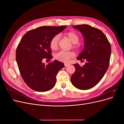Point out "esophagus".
<instances>
[{
  "label": "esophagus",
  "instance_id": "1",
  "mask_svg": "<svg viewBox=\"0 0 124 124\" xmlns=\"http://www.w3.org/2000/svg\"><path fill=\"white\" fill-rule=\"evenodd\" d=\"M64 65H65V67H67V66H68L70 64H69V63H65Z\"/></svg>",
  "mask_w": 124,
  "mask_h": 124
}]
</instances>
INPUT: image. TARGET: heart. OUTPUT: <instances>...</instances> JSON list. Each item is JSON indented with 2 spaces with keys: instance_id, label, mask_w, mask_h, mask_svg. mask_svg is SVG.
Masks as SVG:
<instances>
[{
  "instance_id": "obj_1",
  "label": "heart",
  "mask_w": 124,
  "mask_h": 124,
  "mask_svg": "<svg viewBox=\"0 0 124 124\" xmlns=\"http://www.w3.org/2000/svg\"><path fill=\"white\" fill-rule=\"evenodd\" d=\"M66 36L68 37V38L72 43L74 47H77V43L80 40V37L76 32L74 31H69L66 33ZM59 39V35H57L54 36L50 41V46L52 50H55L57 49L58 47V40ZM74 56V53L71 52H66L64 51H62L59 52L55 56L56 59L59 61L67 62L69 60L73 57Z\"/></svg>"
}]
</instances>
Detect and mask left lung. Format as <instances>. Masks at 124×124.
Returning a JSON list of instances; mask_svg holds the SVG:
<instances>
[{
  "label": "left lung",
  "instance_id": "8db88e82",
  "mask_svg": "<svg viewBox=\"0 0 124 124\" xmlns=\"http://www.w3.org/2000/svg\"><path fill=\"white\" fill-rule=\"evenodd\" d=\"M79 31L84 39V48L77 58L86 62L82 67L74 64L76 71L71 77L76 88L86 90L95 86L102 79L109 66L111 54L110 42L103 32L91 26H72Z\"/></svg>",
  "mask_w": 124,
  "mask_h": 124
}]
</instances>
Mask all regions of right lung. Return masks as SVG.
Returning a JSON list of instances; mask_svg holds the SVG:
<instances>
[{
    "label": "right lung",
    "mask_w": 124,
    "mask_h": 124,
    "mask_svg": "<svg viewBox=\"0 0 124 124\" xmlns=\"http://www.w3.org/2000/svg\"><path fill=\"white\" fill-rule=\"evenodd\" d=\"M67 26H44L31 30L22 37L16 51V61L21 75L29 87L39 92H46L56 84V75L65 67L57 60L46 65L43 59H51V39Z\"/></svg>",
    "instance_id": "add662e5"
}]
</instances>
